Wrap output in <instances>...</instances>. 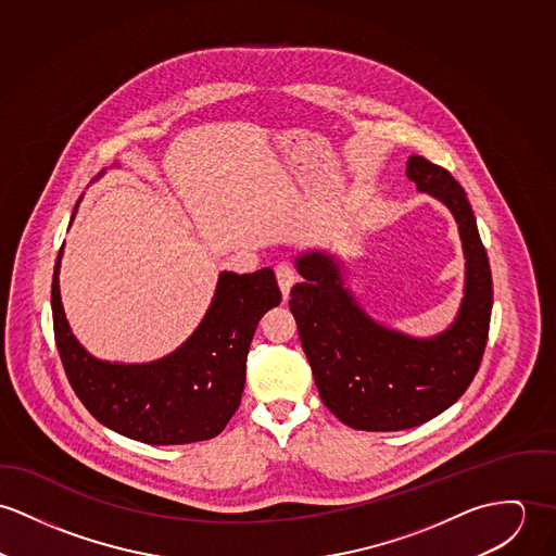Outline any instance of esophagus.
<instances>
[{
	"label": "esophagus",
	"instance_id": "obj_1",
	"mask_svg": "<svg viewBox=\"0 0 556 556\" xmlns=\"http://www.w3.org/2000/svg\"><path fill=\"white\" fill-rule=\"evenodd\" d=\"M275 275H277V283H279V290H281V294H283V299H288L290 296V290H292V286H294V281H296V270L290 266V264H279L277 268H275Z\"/></svg>",
	"mask_w": 556,
	"mask_h": 556
}]
</instances>
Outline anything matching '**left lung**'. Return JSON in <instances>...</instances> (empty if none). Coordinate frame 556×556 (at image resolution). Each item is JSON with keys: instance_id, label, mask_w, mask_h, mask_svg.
<instances>
[{"instance_id": "left-lung-1", "label": "left lung", "mask_w": 556, "mask_h": 556, "mask_svg": "<svg viewBox=\"0 0 556 556\" xmlns=\"http://www.w3.org/2000/svg\"><path fill=\"white\" fill-rule=\"evenodd\" d=\"M418 191L441 200L458 224L465 251V296L447 330L416 339L377 324L345 288L326 251L301 253L303 275L290 292L324 405L356 431H405L454 405L480 369L493 311V277L465 189L422 155L407 160Z\"/></svg>"}]
</instances>
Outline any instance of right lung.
Returning <instances> with one entry per match:
<instances>
[{"mask_svg": "<svg viewBox=\"0 0 556 556\" xmlns=\"http://www.w3.org/2000/svg\"><path fill=\"white\" fill-rule=\"evenodd\" d=\"M62 253L51 290L53 330L67 381L87 412L111 431L149 445L193 443L224 431L241 403L253 332L262 315L281 303L275 273L224 270L211 307L179 350L124 365L98 361L72 334L60 294Z\"/></svg>", "mask_w": 556, "mask_h": 556, "instance_id": "obj_1", "label": "right lung"}]
</instances>
